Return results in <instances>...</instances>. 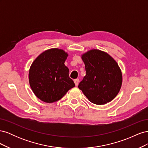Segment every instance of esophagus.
<instances>
[{"label": "esophagus", "instance_id": "1", "mask_svg": "<svg viewBox=\"0 0 148 148\" xmlns=\"http://www.w3.org/2000/svg\"><path fill=\"white\" fill-rule=\"evenodd\" d=\"M74 82H75V84L76 86H78V83H79V79H78V78L75 79L74 80Z\"/></svg>", "mask_w": 148, "mask_h": 148}]
</instances>
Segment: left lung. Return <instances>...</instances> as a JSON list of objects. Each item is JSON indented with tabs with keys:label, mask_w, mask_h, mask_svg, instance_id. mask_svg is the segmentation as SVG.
Returning <instances> with one entry per match:
<instances>
[{
	"label": "left lung",
	"mask_w": 148,
	"mask_h": 148,
	"mask_svg": "<svg viewBox=\"0 0 148 148\" xmlns=\"http://www.w3.org/2000/svg\"><path fill=\"white\" fill-rule=\"evenodd\" d=\"M86 75L78 84L84 96L93 104L103 105L119 93L122 75L114 59L104 52L92 49L82 56Z\"/></svg>",
	"instance_id": "8db88e82"
}]
</instances>
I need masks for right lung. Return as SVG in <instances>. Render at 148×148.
I'll return each mask as SVG.
<instances>
[{"label": "right lung", "mask_w": 148, "mask_h": 148, "mask_svg": "<svg viewBox=\"0 0 148 148\" xmlns=\"http://www.w3.org/2000/svg\"><path fill=\"white\" fill-rule=\"evenodd\" d=\"M68 54L62 49H51L41 53L31 65L29 71L30 86L41 101L51 103L60 100L69 89L75 87L65 65Z\"/></svg>", "instance_id": "add662e5"}]
</instances>
